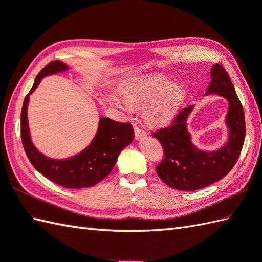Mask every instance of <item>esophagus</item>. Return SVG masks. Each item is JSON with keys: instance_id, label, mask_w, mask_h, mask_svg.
<instances>
[{"instance_id": "esophagus-1", "label": "esophagus", "mask_w": 262, "mask_h": 262, "mask_svg": "<svg viewBox=\"0 0 262 262\" xmlns=\"http://www.w3.org/2000/svg\"><path fill=\"white\" fill-rule=\"evenodd\" d=\"M134 132H135V139H136V141H141V139L146 137V133L144 130H142L141 128H138V127H135Z\"/></svg>"}]
</instances>
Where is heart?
Segmentation results:
<instances>
[{"instance_id":"obj_1","label":"heart","mask_w":262,"mask_h":262,"mask_svg":"<svg viewBox=\"0 0 262 262\" xmlns=\"http://www.w3.org/2000/svg\"><path fill=\"white\" fill-rule=\"evenodd\" d=\"M120 95H107V102L123 114L144 108L143 117L150 128H164L179 116L187 97V86L162 72L135 75L120 82Z\"/></svg>"}]
</instances>
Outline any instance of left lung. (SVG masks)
I'll return each instance as SVG.
<instances>
[{"label": "left lung", "mask_w": 262, "mask_h": 262, "mask_svg": "<svg viewBox=\"0 0 262 262\" xmlns=\"http://www.w3.org/2000/svg\"><path fill=\"white\" fill-rule=\"evenodd\" d=\"M216 95L228 101L224 123L228 138L221 147L204 150L196 147L187 128L194 106L184 108L173 124L153 134L164 148L163 162L156 173L166 185L180 191H196L223 179L236 163L246 136L245 114L231 79L222 66L211 68V82L203 96Z\"/></svg>", "instance_id": "obj_1"}]
</instances>
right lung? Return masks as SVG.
<instances>
[{"instance_id": "add662e5", "label": "right lung", "mask_w": 262, "mask_h": 262, "mask_svg": "<svg viewBox=\"0 0 262 262\" xmlns=\"http://www.w3.org/2000/svg\"><path fill=\"white\" fill-rule=\"evenodd\" d=\"M69 67L61 61H52L36 76L33 86L23 102L21 113V137L28 159L36 171L47 179L67 188H84L99 183L112 172L118 155L134 139L130 124H123L100 117L96 135L80 153L66 159H52L35 147L29 128L28 106L30 96L46 77L63 74Z\"/></svg>"}]
</instances>
